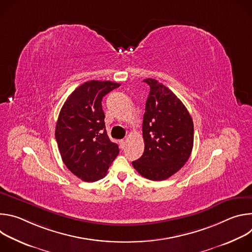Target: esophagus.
I'll list each match as a JSON object with an SVG mask.
<instances>
[{
  "mask_svg": "<svg viewBox=\"0 0 252 252\" xmlns=\"http://www.w3.org/2000/svg\"><path fill=\"white\" fill-rule=\"evenodd\" d=\"M126 139H121L120 140V145L122 147V149H124L126 147Z\"/></svg>",
  "mask_w": 252,
  "mask_h": 252,
  "instance_id": "esophagus-1",
  "label": "esophagus"
}]
</instances>
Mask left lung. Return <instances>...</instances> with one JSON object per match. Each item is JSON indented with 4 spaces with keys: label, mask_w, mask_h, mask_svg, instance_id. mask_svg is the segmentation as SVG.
<instances>
[{
    "label": "left lung",
    "mask_w": 252,
    "mask_h": 252,
    "mask_svg": "<svg viewBox=\"0 0 252 252\" xmlns=\"http://www.w3.org/2000/svg\"><path fill=\"white\" fill-rule=\"evenodd\" d=\"M143 82L151 88L142 122L145 152L131 163L143 177L160 182L189 160L193 148V122L168 88L154 79Z\"/></svg>",
    "instance_id": "8db88e82"
}]
</instances>
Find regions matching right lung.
Here are the masks:
<instances>
[{
	"label": "right lung",
	"instance_id": "right-lung-1",
	"mask_svg": "<svg viewBox=\"0 0 252 252\" xmlns=\"http://www.w3.org/2000/svg\"><path fill=\"white\" fill-rule=\"evenodd\" d=\"M121 85L90 81L64 101L56 126V139L65 166L82 181L94 183L106 175L120 149L105 130L102 97Z\"/></svg>",
	"mask_w": 252,
	"mask_h": 252
}]
</instances>
